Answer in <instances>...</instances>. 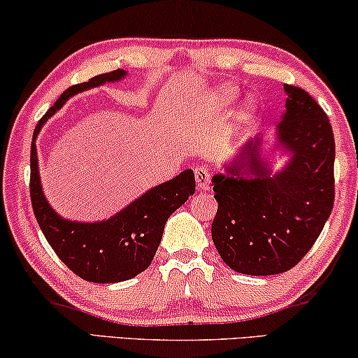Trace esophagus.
<instances>
[{"label":"esophagus","mask_w":358,"mask_h":358,"mask_svg":"<svg viewBox=\"0 0 358 358\" xmlns=\"http://www.w3.org/2000/svg\"><path fill=\"white\" fill-rule=\"evenodd\" d=\"M194 177L196 186H198L199 189H208L210 178H213V173H210V170L206 167H194Z\"/></svg>","instance_id":"1"}]
</instances>
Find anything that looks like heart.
<instances>
[{"instance_id":"obj_1","label":"heart","mask_w":358,"mask_h":358,"mask_svg":"<svg viewBox=\"0 0 358 358\" xmlns=\"http://www.w3.org/2000/svg\"><path fill=\"white\" fill-rule=\"evenodd\" d=\"M225 97H227V99H231V97H234V94H231L230 90L225 89Z\"/></svg>"}]
</instances>
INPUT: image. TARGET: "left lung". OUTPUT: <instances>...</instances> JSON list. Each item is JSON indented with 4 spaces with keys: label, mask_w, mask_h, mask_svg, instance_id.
I'll return each mask as SVG.
<instances>
[{
    "label": "left lung",
    "mask_w": 358,
    "mask_h": 358,
    "mask_svg": "<svg viewBox=\"0 0 358 358\" xmlns=\"http://www.w3.org/2000/svg\"><path fill=\"white\" fill-rule=\"evenodd\" d=\"M284 89L289 99L278 133L294 154L285 170L269 177L258 160V139L246 144L245 157L227 175L213 178L219 204L214 245L225 264L241 274L273 275L299 264L334 206L336 144L328 115L305 89ZM241 168L255 177L243 178Z\"/></svg>",
    "instance_id": "8db88e82"
}]
</instances>
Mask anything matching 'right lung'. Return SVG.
Masks as SVG:
<instances>
[{"label":"right lung","instance_id":"obj_1","mask_svg":"<svg viewBox=\"0 0 358 358\" xmlns=\"http://www.w3.org/2000/svg\"><path fill=\"white\" fill-rule=\"evenodd\" d=\"M123 76L124 71L117 69L64 90L38 122L30 149V201L40 230L58 258L74 274L95 284L128 280L148 269L162 240L165 222L194 193L196 186L193 170H185L173 180L149 189L105 222H69L50 208L40 186L37 149L34 144L40 128L71 95Z\"/></svg>","mask_w":358,"mask_h":358}]
</instances>
